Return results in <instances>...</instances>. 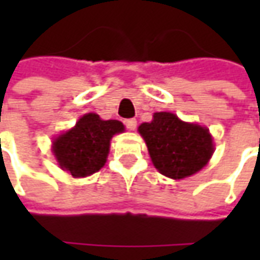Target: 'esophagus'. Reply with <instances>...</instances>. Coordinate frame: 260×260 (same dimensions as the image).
<instances>
[{
    "label": "esophagus",
    "instance_id": "1",
    "mask_svg": "<svg viewBox=\"0 0 260 260\" xmlns=\"http://www.w3.org/2000/svg\"><path fill=\"white\" fill-rule=\"evenodd\" d=\"M136 124H138V122H136V119H134V118L125 119V126H126V128H128L129 131H135Z\"/></svg>",
    "mask_w": 260,
    "mask_h": 260
}]
</instances>
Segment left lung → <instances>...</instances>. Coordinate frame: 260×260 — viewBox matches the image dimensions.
Wrapping results in <instances>:
<instances>
[{"label":"left lung","mask_w":260,"mask_h":260,"mask_svg":"<svg viewBox=\"0 0 260 260\" xmlns=\"http://www.w3.org/2000/svg\"><path fill=\"white\" fill-rule=\"evenodd\" d=\"M153 166L160 174L182 180L201 171L214 152L206 126L184 122L173 113H154L150 122L139 125Z\"/></svg>","instance_id":"obj_1"}]
</instances>
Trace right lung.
<instances>
[{
  "mask_svg": "<svg viewBox=\"0 0 260 260\" xmlns=\"http://www.w3.org/2000/svg\"><path fill=\"white\" fill-rule=\"evenodd\" d=\"M124 129L117 119L104 121L94 113L85 114L72 129L54 139V156L75 178L94 174L106 164L111 138Z\"/></svg>",
  "mask_w": 260,
  "mask_h": 260,
  "instance_id": "right-lung-1",
  "label": "right lung"
}]
</instances>
